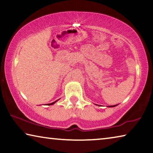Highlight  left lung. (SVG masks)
Segmentation results:
<instances>
[{"mask_svg": "<svg viewBox=\"0 0 153 153\" xmlns=\"http://www.w3.org/2000/svg\"><path fill=\"white\" fill-rule=\"evenodd\" d=\"M116 106H117V105H113V106H108V107H114Z\"/></svg>", "mask_w": 153, "mask_h": 153, "instance_id": "left-lung-1", "label": "left lung"}]
</instances>
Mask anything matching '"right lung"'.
I'll list each match as a JSON object with an SVG mask.
<instances>
[{
  "instance_id": "add662e5",
  "label": "right lung",
  "mask_w": 153,
  "mask_h": 153,
  "mask_svg": "<svg viewBox=\"0 0 153 153\" xmlns=\"http://www.w3.org/2000/svg\"><path fill=\"white\" fill-rule=\"evenodd\" d=\"M57 101V100H56V101H55L54 102H53V103H51V104H47V105H52V104H55V103H56V102Z\"/></svg>"
}]
</instances>
